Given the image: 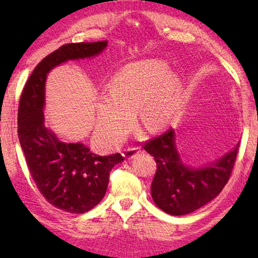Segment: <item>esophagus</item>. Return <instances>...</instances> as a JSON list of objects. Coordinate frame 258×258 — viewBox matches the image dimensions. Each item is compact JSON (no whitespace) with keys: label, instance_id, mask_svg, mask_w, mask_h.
<instances>
[{"label":"esophagus","instance_id":"esophagus-1","mask_svg":"<svg viewBox=\"0 0 258 258\" xmlns=\"http://www.w3.org/2000/svg\"><path fill=\"white\" fill-rule=\"evenodd\" d=\"M140 152V148L139 147H130L127 149H125L123 152V156L126 159H133L134 157H137Z\"/></svg>","mask_w":258,"mask_h":258}]
</instances>
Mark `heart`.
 <instances>
[{"instance_id": "heart-1", "label": "heart", "mask_w": 258, "mask_h": 258, "mask_svg": "<svg viewBox=\"0 0 258 258\" xmlns=\"http://www.w3.org/2000/svg\"><path fill=\"white\" fill-rule=\"evenodd\" d=\"M180 93V80L163 61L127 64L112 78L109 94L100 95L95 103L99 140L109 148L119 145L132 130L139 109L147 130L164 128L176 115Z\"/></svg>"}]
</instances>
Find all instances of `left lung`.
<instances>
[{
  "mask_svg": "<svg viewBox=\"0 0 258 258\" xmlns=\"http://www.w3.org/2000/svg\"><path fill=\"white\" fill-rule=\"evenodd\" d=\"M154 157L157 171L151 183V196L161 211L185 215L211 202L223 190L232 173L239 145L215 163L192 168L182 163L172 128L143 143Z\"/></svg>",
  "mask_w": 258,
  "mask_h": 258,
  "instance_id": "left-lung-1",
  "label": "left lung"
}]
</instances>
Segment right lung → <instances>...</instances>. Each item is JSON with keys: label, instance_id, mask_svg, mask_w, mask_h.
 Here are the masks:
<instances>
[{"label": "right lung", "instance_id": "right-lung-1", "mask_svg": "<svg viewBox=\"0 0 258 258\" xmlns=\"http://www.w3.org/2000/svg\"><path fill=\"white\" fill-rule=\"evenodd\" d=\"M107 41L71 43L46 55L29 76L18 108V138L30 175L52 206L72 214L89 212L106 195L112 167L120 154L98 156L83 143H64L44 125L45 80L67 60L98 55Z\"/></svg>", "mask_w": 258, "mask_h": 258}]
</instances>
